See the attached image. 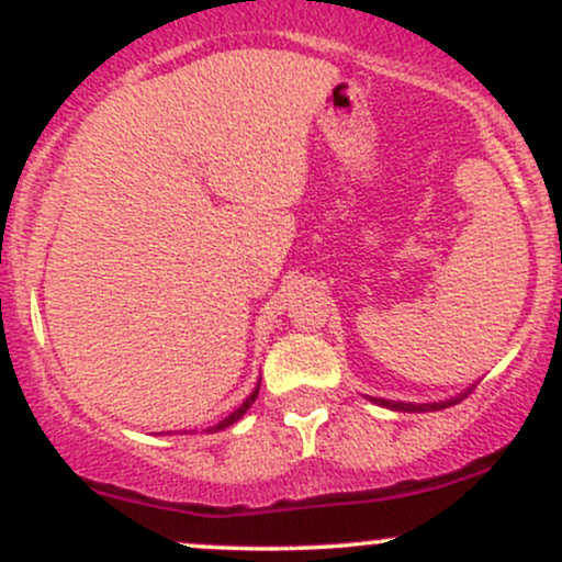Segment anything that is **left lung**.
<instances>
[{"label":"left lung","instance_id":"obj_1","mask_svg":"<svg viewBox=\"0 0 562 562\" xmlns=\"http://www.w3.org/2000/svg\"><path fill=\"white\" fill-rule=\"evenodd\" d=\"M470 391H473V385H470L468 391L457 393V396L443 398V402H428V404H415V402H391V398H375V396H370V402H372V404L385 406V409H393V412H436V409H447V406H454L457 402H462V398H465Z\"/></svg>","mask_w":562,"mask_h":562}]
</instances>
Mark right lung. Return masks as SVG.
I'll return each mask as SVG.
<instances>
[{
    "label": "right lung",
    "mask_w": 562,
    "mask_h": 562,
    "mask_svg": "<svg viewBox=\"0 0 562 562\" xmlns=\"http://www.w3.org/2000/svg\"><path fill=\"white\" fill-rule=\"evenodd\" d=\"M259 389H261V383H256V389H254V391H250V396H248V398H245V402H243L240 406H237V409H235V412H232V415H227V417H224V420H222V423H216V425H214V428H209V430H205V434H216V430H224V428H229V425H235L237 420H240V417L245 415V412H248V409H250V404H254V402H256V396H259Z\"/></svg>",
    "instance_id": "obj_1"
}]
</instances>
